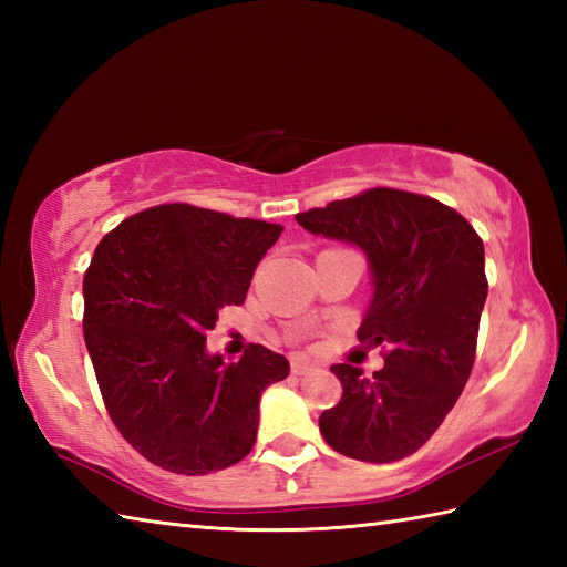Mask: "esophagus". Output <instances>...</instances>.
I'll list each match as a JSON object with an SVG mask.
<instances>
[{
    "mask_svg": "<svg viewBox=\"0 0 567 567\" xmlns=\"http://www.w3.org/2000/svg\"><path fill=\"white\" fill-rule=\"evenodd\" d=\"M315 370V363H309L305 358H292V372L295 375H305V372Z\"/></svg>",
    "mask_w": 567,
    "mask_h": 567,
    "instance_id": "1",
    "label": "esophagus"
}]
</instances>
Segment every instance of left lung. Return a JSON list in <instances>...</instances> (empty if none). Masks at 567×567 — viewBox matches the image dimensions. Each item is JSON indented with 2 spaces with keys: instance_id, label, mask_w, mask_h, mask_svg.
Wrapping results in <instances>:
<instances>
[{
  "instance_id": "1",
  "label": "left lung",
  "mask_w": 567,
  "mask_h": 567,
  "mask_svg": "<svg viewBox=\"0 0 567 567\" xmlns=\"http://www.w3.org/2000/svg\"><path fill=\"white\" fill-rule=\"evenodd\" d=\"M295 219L365 252L372 297L358 339L390 348L372 378L331 365L343 394L319 416L321 436L355 461H402L433 436L473 370L487 299L483 240L455 209L390 187Z\"/></svg>"
}]
</instances>
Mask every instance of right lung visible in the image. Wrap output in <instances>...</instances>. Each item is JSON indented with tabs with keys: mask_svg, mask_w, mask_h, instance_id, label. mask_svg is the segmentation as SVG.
I'll return each instance as SVG.
<instances>
[{
	"mask_svg": "<svg viewBox=\"0 0 567 567\" xmlns=\"http://www.w3.org/2000/svg\"><path fill=\"white\" fill-rule=\"evenodd\" d=\"M280 224L161 204L106 234L84 272V343L106 412L153 465L207 475L250 453L260 394L290 360L250 346L207 351L219 311L244 305Z\"/></svg>",
	"mask_w": 567,
	"mask_h": 567,
	"instance_id": "add662e5",
	"label": "right lung"
}]
</instances>
